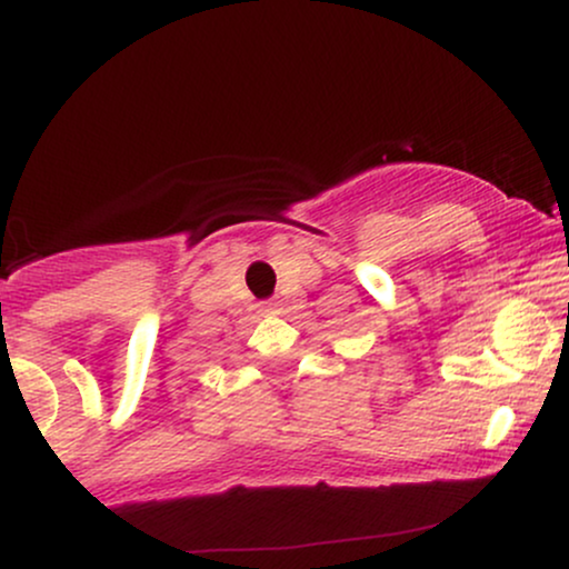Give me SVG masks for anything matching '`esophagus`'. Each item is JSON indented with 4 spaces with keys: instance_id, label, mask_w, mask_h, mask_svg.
<instances>
[{
    "instance_id": "esophagus-1",
    "label": "esophagus",
    "mask_w": 569,
    "mask_h": 569,
    "mask_svg": "<svg viewBox=\"0 0 569 569\" xmlns=\"http://www.w3.org/2000/svg\"><path fill=\"white\" fill-rule=\"evenodd\" d=\"M262 312H278V305L276 302H264L262 305Z\"/></svg>"
}]
</instances>
